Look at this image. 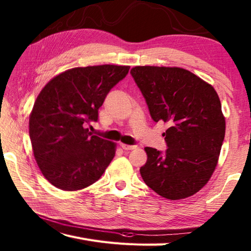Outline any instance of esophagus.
<instances>
[{
	"mask_svg": "<svg viewBox=\"0 0 251 251\" xmlns=\"http://www.w3.org/2000/svg\"><path fill=\"white\" fill-rule=\"evenodd\" d=\"M121 147L123 148V150H132L135 149V146H129V145H125V143H121Z\"/></svg>",
	"mask_w": 251,
	"mask_h": 251,
	"instance_id": "esophagus-1",
	"label": "esophagus"
}]
</instances>
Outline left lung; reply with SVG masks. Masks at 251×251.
Instances as JSON below:
<instances>
[{
	"label": "left lung",
	"mask_w": 251,
	"mask_h": 251,
	"mask_svg": "<svg viewBox=\"0 0 251 251\" xmlns=\"http://www.w3.org/2000/svg\"><path fill=\"white\" fill-rule=\"evenodd\" d=\"M154 122H168L167 150L145 148L140 168L146 184L168 200L199 192L217 166L226 120L215 88L181 68L135 67L130 70Z\"/></svg>",
	"instance_id": "obj_1"
}]
</instances>
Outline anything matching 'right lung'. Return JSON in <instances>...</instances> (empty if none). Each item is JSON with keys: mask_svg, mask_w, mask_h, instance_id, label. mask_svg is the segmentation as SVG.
I'll return each instance as SVG.
<instances>
[{"mask_svg": "<svg viewBox=\"0 0 251 251\" xmlns=\"http://www.w3.org/2000/svg\"><path fill=\"white\" fill-rule=\"evenodd\" d=\"M128 66L74 68L45 85L34 102L29 134L37 166L56 188L76 191L96 182L115 155V143L87 126Z\"/></svg>", "mask_w": 251, "mask_h": 251, "instance_id": "1", "label": "right lung"}]
</instances>
